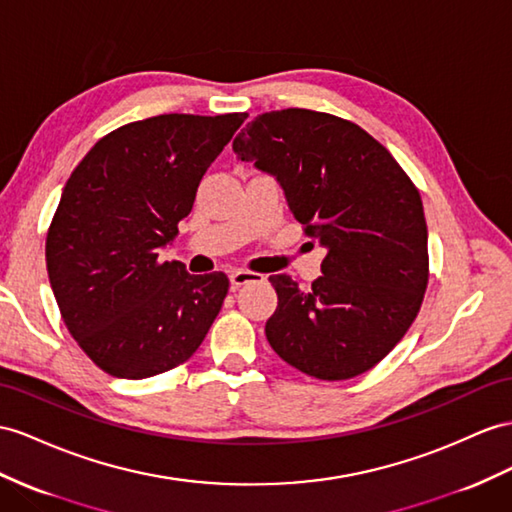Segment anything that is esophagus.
Returning a JSON list of instances; mask_svg holds the SVG:
<instances>
[{"mask_svg":"<svg viewBox=\"0 0 512 512\" xmlns=\"http://www.w3.org/2000/svg\"><path fill=\"white\" fill-rule=\"evenodd\" d=\"M257 277H259V274H255L251 270H231V274H229L233 287H242L244 283H251Z\"/></svg>","mask_w":512,"mask_h":512,"instance_id":"1","label":"esophagus"}]
</instances>
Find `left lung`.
Listing matches in <instances>:
<instances>
[{
  "mask_svg": "<svg viewBox=\"0 0 512 512\" xmlns=\"http://www.w3.org/2000/svg\"><path fill=\"white\" fill-rule=\"evenodd\" d=\"M233 151L277 179L294 218L326 248L311 290L270 277L279 296L266 322L272 350L320 381L372 370L409 331L428 283L413 181L359 125L303 108L255 116Z\"/></svg>",
  "mask_w": 512,
  "mask_h": 512,
  "instance_id": "8db88e82",
  "label": "left lung"
}]
</instances>
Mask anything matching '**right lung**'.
I'll return each instance as SVG.
<instances>
[{"label":"right lung","instance_id":"right-lung-1","mask_svg":"<svg viewBox=\"0 0 512 512\" xmlns=\"http://www.w3.org/2000/svg\"><path fill=\"white\" fill-rule=\"evenodd\" d=\"M246 116L129 123L71 173L47 233V272L69 333L103 372L140 381L173 370L214 324L227 274H190L157 257Z\"/></svg>","mask_w":512,"mask_h":512}]
</instances>
